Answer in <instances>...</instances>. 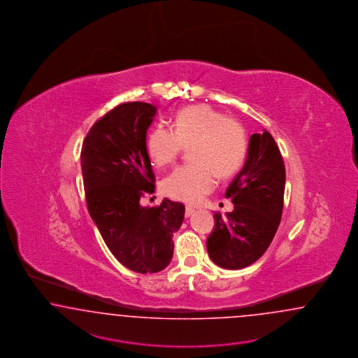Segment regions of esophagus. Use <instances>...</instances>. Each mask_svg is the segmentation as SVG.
Masks as SVG:
<instances>
[{"label": "esophagus", "mask_w": 358, "mask_h": 358, "mask_svg": "<svg viewBox=\"0 0 358 358\" xmlns=\"http://www.w3.org/2000/svg\"><path fill=\"white\" fill-rule=\"evenodd\" d=\"M194 213H195V210H194L193 207L186 206V208H185V216H186V217H190Z\"/></svg>", "instance_id": "1"}]
</instances>
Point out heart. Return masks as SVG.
<instances>
[{
	"label": "heart",
	"mask_w": 358,
	"mask_h": 358,
	"mask_svg": "<svg viewBox=\"0 0 358 358\" xmlns=\"http://www.w3.org/2000/svg\"><path fill=\"white\" fill-rule=\"evenodd\" d=\"M194 164L176 168L163 181L165 195L196 203L213 192L216 174L231 177L238 171L246 154L242 126L208 104H195L178 110L172 130L155 126L145 139V150L156 166L172 164L182 148H190Z\"/></svg>",
	"instance_id": "heart-1"
}]
</instances>
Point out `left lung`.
<instances>
[{
  "instance_id": "left-lung-1",
  "label": "left lung",
  "mask_w": 358,
  "mask_h": 358,
  "mask_svg": "<svg viewBox=\"0 0 358 358\" xmlns=\"http://www.w3.org/2000/svg\"><path fill=\"white\" fill-rule=\"evenodd\" d=\"M285 166L280 150L267 130L252 134L246 162L228 186L232 213H215L207 252L215 264L240 270L258 261L268 249L280 224Z\"/></svg>"
}]
</instances>
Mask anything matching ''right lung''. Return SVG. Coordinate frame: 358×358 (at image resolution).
<instances>
[{
  "instance_id": "obj_1",
  "label": "right lung",
  "mask_w": 358,
  "mask_h": 358,
  "mask_svg": "<svg viewBox=\"0 0 358 358\" xmlns=\"http://www.w3.org/2000/svg\"><path fill=\"white\" fill-rule=\"evenodd\" d=\"M156 110L141 101L117 106L90 129L80 151L88 213L117 261L139 273L169 264L185 215L184 204L169 199L139 203L155 192L145 136Z\"/></svg>"
}]
</instances>
